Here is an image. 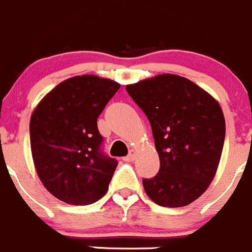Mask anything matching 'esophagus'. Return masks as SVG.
<instances>
[{
    "mask_svg": "<svg viewBox=\"0 0 252 252\" xmlns=\"http://www.w3.org/2000/svg\"><path fill=\"white\" fill-rule=\"evenodd\" d=\"M135 158H136V151L135 150H131L130 154H128L126 158H124V161H126V162H131V161L135 160Z\"/></svg>",
    "mask_w": 252,
    "mask_h": 252,
    "instance_id": "esophagus-1",
    "label": "esophagus"
}]
</instances>
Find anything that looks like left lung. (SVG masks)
<instances>
[{
	"label": "left lung",
	"mask_w": 252,
	"mask_h": 252,
	"mask_svg": "<svg viewBox=\"0 0 252 252\" xmlns=\"http://www.w3.org/2000/svg\"><path fill=\"white\" fill-rule=\"evenodd\" d=\"M126 91L149 119L160 158L144 189L160 206L181 207L206 191L225 141V119L215 98L177 75H158L127 85Z\"/></svg>",
	"instance_id": "left-lung-1"
}]
</instances>
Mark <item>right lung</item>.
Here are the masks:
<instances>
[{
    "instance_id": "right-lung-1",
    "label": "right lung",
    "mask_w": 252,
    "mask_h": 252,
    "mask_svg": "<svg viewBox=\"0 0 252 252\" xmlns=\"http://www.w3.org/2000/svg\"><path fill=\"white\" fill-rule=\"evenodd\" d=\"M119 89L107 78L76 76L48 92L32 114L36 171L43 186L66 204H94L107 192L119 162L103 151L97 119Z\"/></svg>"
}]
</instances>
